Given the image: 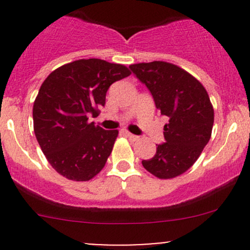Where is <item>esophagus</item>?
<instances>
[{
	"label": "esophagus",
	"mask_w": 250,
	"mask_h": 250,
	"mask_svg": "<svg viewBox=\"0 0 250 250\" xmlns=\"http://www.w3.org/2000/svg\"><path fill=\"white\" fill-rule=\"evenodd\" d=\"M123 134H125L127 138H129L130 140H138V139H139V137H138V135L132 134V133L127 132V130H123Z\"/></svg>",
	"instance_id": "1"
}]
</instances>
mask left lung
Listing matches in <instances>:
<instances>
[{"label":"left lung","instance_id":"8db88e82","mask_svg":"<svg viewBox=\"0 0 250 250\" xmlns=\"http://www.w3.org/2000/svg\"><path fill=\"white\" fill-rule=\"evenodd\" d=\"M129 69L150 90L161 115L169 120L163 132L166 143L141 163L157 178H175L197 161L210 139L214 110L208 93L200 81L170 62H140Z\"/></svg>","mask_w":250,"mask_h":250}]
</instances>
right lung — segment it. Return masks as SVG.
<instances>
[{
    "mask_svg": "<svg viewBox=\"0 0 250 250\" xmlns=\"http://www.w3.org/2000/svg\"><path fill=\"white\" fill-rule=\"evenodd\" d=\"M130 71L102 59H80L58 67L42 83L32 109L34 132L48 162L69 180L88 181L104 168L118 130H105L97 117L106 92Z\"/></svg>",
    "mask_w": 250,
    "mask_h": 250,
    "instance_id": "obj_1",
    "label": "right lung"
}]
</instances>
